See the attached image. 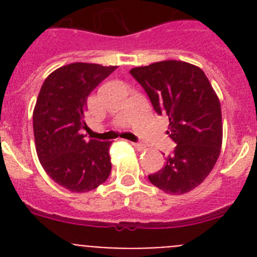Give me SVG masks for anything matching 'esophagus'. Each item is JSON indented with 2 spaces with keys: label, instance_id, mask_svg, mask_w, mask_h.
I'll return each mask as SVG.
<instances>
[{
  "label": "esophagus",
  "instance_id": "obj_1",
  "mask_svg": "<svg viewBox=\"0 0 257 257\" xmlns=\"http://www.w3.org/2000/svg\"><path fill=\"white\" fill-rule=\"evenodd\" d=\"M131 144H133L134 147H135V148L138 149V151H144V149H145V145L144 144H140V143H131Z\"/></svg>",
  "mask_w": 257,
  "mask_h": 257
}]
</instances>
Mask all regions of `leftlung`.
Instances as JSON below:
<instances>
[{
  "label": "left lung",
  "mask_w": 257,
  "mask_h": 257,
  "mask_svg": "<svg viewBox=\"0 0 257 257\" xmlns=\"http://www.w3.org/2000/svg\"><path fill=\"white\" fill-rule=\"evenodd\" d=\"M154 110L169 118V136L176 143L165 166L149 181L169 194L198 187L213 169L222 143L221 108L216 92L201 68L165 60L130 70Z\"/></svg>",
  "instance_id": "obj_1"
}]
</instances>
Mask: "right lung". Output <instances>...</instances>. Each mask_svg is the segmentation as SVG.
Here are the masks:
<instances>
[{"mask_svg":"<svg viewBox=\"0 0 257 257\" xmlns=\"http://www.w3.org/2000/svg\"><path fill=\"white\" fill-rule=\"evenodd\" d=\"M117 67L73 63L54 70L41 87L33 110L36 151L52 180L86 193L108 179L110 142L86 140L87 97Z\"/></svg>","mask_w":257,"mask_h":257,"instance_id":"1","label":"right lung"}]
</instances>
